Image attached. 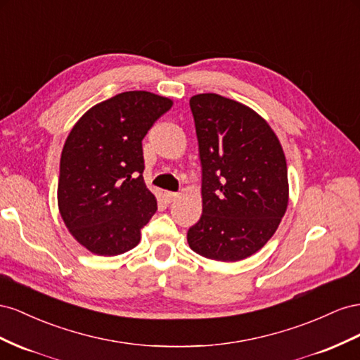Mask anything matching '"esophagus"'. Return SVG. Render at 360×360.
I'll list each match as a JSON object with an SVG mask.
<instances>
[{
  "instance_id": "1",
  "label": "esophagus",
  "mask_w": 360,
  "mask_h": 360,
  "mask_svg": "<svg viewBox=\"0 0 360 360\" xmlns=\"http://www.w3.org/2000/svg\"><path fill=\"white\" fill-rule=\"evenodd\" d=\"M164 198H166V200L169 203H172L173 200H176L179 198V193H172V191H166L164 193Z\"/></svg>"
}]
</instances>
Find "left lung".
I'll return each instance as SVG.
<instances>
[{
  "instance_id": "left-lung-1",
  "label": "left lung",
  "mask_w": 360,
  "mask_h": 360,
  "mask_svg": "<svg viewBox=\"0 0 360 360\" xmlns=\"http://www.w3.org/2000/svg\"><path fill=\"white\" fill-rule=\"evenodd\" d=\"M202 166V215L187 232L193 252L237 262L262 249L290 200L279 139L264 117L217 94L190 99Z\"/></svg>"
}]
</instances>
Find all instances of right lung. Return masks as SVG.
<instances>
[{"label":"right lung","instance_id":"1","mask_svg":"<svg viewBox=\"0 0 360 360\" xmlns=\"http://www.w3.org/2000/svg\"><path fill=\"white\" fill-rule=\"evenodd\" d=\"M173 101L145 90L123 91L87 110L61 152L57 202L83 248L101 256L134 249L157 211L143 179L141 140Z\"/></svg>","mask_w":360,"mask_h":360}]
</instances>
